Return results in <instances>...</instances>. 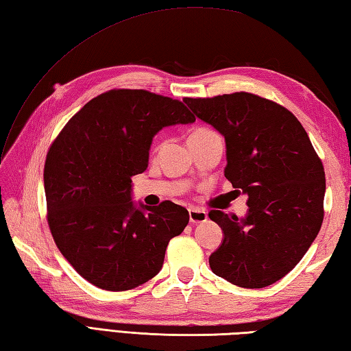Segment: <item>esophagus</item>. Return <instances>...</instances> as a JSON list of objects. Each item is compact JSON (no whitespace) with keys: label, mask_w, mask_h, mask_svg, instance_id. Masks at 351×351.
Wrapping results in <instances>:
<instances>
[{"label":"esophagus","mask_w":351,"mask_h":351,"mask_svg":"<svg viewBox=\"0 0 351 351\" xmlns=\"http://www.w3.org/2000/svg\"><path fill=\"white\" fill-rule=\"evenodd\" d=\"M189 214H190V221L191 223H204L208 219L206 211L200 210V208H190Z\"/></svg>","instance_id":"1"}]
</instances>
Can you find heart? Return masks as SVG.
<instances>
[{
	"instance_id": "1",
	"label": "heart",
	"mask_w": 351,
	"mask_h": 351,
	"mask_svg": "<svg viewBox=\"0 0 351 351\" xmlns=\"http://www.w3.org/2000/svg\"><path fill=\"white\" fill-rule=\"evenodd\" d=\"M208 134H213V131H211V130H208V128H196L195 131H193V132L190 134V137H189V138L204 137V136H208Z\"/></svg>"
}]
</instances>
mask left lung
I'll return each mask as SVG.
<instances>
[{
  "mask_svg": "<svg viewBox=\"0 0 351 351\" xmlns=\"http://www.w3.org/2000/svg\"><path fill=\"white\" fill-rule=\"evenodd\" d=\"M184 102L225 137V176L247 196L244 219L208 214L225 234L211 270L241 288L271 285L300 263L322 228L323 162L297 117L270 99L237 92Z\"/></svg>",
  "mask_w": 351,
  "mask_h": 351,
  "instance_id": "obj_1",
  "label": "left lung"
}]
</instances>
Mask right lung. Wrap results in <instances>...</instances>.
Returning <instances> with one entry per match:
<instances>
[{
    "instance_id": "1",
    "label": "right lung",
    "mask_w": 351,
    "mask_h": 351,
    "mask_svg": "<svg viewBox=\"0 0 351 351\" xmlns=\"http://www.w3.org/2000/svg\"><path fill=\"white\" fill-rule=\"evenodd\" d=\"M195 121L181 101L114 88L88 101L51 145L43 170L51 234L95 287L126 291L160 273L189 211L170 200L137 208L131 178L146 170L156 132Z\"/></svg>"
}]
</instances>
